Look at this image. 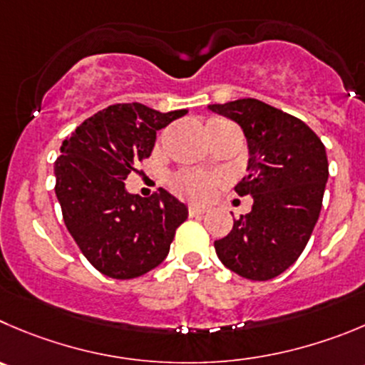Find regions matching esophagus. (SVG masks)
I'll return each instance as SVG.
<instances>
[{
  "label": "esophagus",
  "instance_id": "34e87169",
  "mask_svg": "<svg viewBox=\"0 0 365 365\" xmlns=\"http://www.w3.org/2000/svg\"><path fill=\"white\" fill-rule=\"evenodd\" d=\"M206 207L204 206H190L188 207V213H190V217H199V215H204L206 213Z\"/></svg>",
  "mask_w": 365,
  "mask_h": 365
}]
</instances>
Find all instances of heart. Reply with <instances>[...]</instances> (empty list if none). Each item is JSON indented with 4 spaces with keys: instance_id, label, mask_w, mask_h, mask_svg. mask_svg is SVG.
<instances>
[{
    "instance_id": "obj_1",
    "label": "heart",
    "mask_w": 365,
    "mask_h": 365,
    "mask_svg": "<svg viewBox=\"0 0 365 365\" xmlns=\"http://www.w3.org/2000/svg\"><path fill=\"white\" fill-rule=\"evenodd\" d=\"M229 125L224 120H210L207 127ZM222 185V177L213 173L199 172V170H182L172 177V190L179 197L192 202H204L215 193V190Z\"/></svg>"
}]
</instances>
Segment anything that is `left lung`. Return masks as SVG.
Returning <instances> with one entry per match:
<instances>
[{"instance_id":"8db88e82","label":"left lung","mask_w":365,"mask_h":365,"mask_svg":"<svg viewBox=\"0 0 365 365\" xmlns=\"http://www.w3.org/2000/svg\"><path fill=\"white\" fill-rule=\"evenodd\" d=\"M210 109L237 121L247 138V175L235 190L252 197V210L215 242V251L238 276L272 279L299 258L317 224L328 180L326 148L304 121L256 98Z\"/></svg>"}]
</instances>
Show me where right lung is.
<instances>
[{
  "instance_id": "1",
  "label": "right lung",
  "mask_w": 365,
  "mask_h": 365,
  "mask_svg": "<svg viewBox=\"0 0 365 365\" xmlns=\"http://www.w3.org/2000/svg\"><path fill=\"white\" fill-rule=\"evenodd\" d=\"M186 113L116 103L62 141L55 161L62 218L82 255L106 276L133 279L155 269L188 218V207L166 190L143 199L123 182L136 163L150 158L155 133Z\"/></svg>"
}]
</instances>
